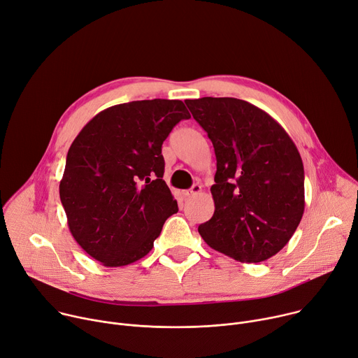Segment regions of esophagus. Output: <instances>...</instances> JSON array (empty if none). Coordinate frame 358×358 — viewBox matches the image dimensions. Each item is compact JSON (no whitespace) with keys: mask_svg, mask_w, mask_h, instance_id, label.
Wrapping results in <instances>:
<instances>
[{"mask_svg":"<svg viewBox=\"0 0 358 358\" xmlns=\"http://www.w3.org/2000/svg\"><path fill=\"white\" fill-rule=\"evenodd\" d=\"M201 185L200 184H194L189 189H187V191H184L182 194H184V197H192V196H196V194H199V192H201Z\"/></svg>","mask_w":358,"mask_h":358,"instance_id":"1","label":"esophagus"}]
</instances>
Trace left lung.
Listing matches in <instances>:
<instances>
[{"mask_svg":"<svg viewBox=\"0 0 358 358\" xmlns=\"http://www.w3.org/2000/svg\"><path fill=\"white\" fill-rule=\"evenodd\" d=\"M213 143V217L199 227L214 250L241 263L266 262L296 233L304 213V167L285 129L231 96L187 100Z\"/></svg>","mask_w":358,"mask_h":358,"instance_id":"left-lung-1","label":"left lung"}]
</instances>
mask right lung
<instances>
[{"mask_svg": "<svg viewBox=\"0 0 358 358\" xmlns=\"http://www.w3.org/2000/svg\"><path fill=\"white\" fill-rule=\"evenodd\" d=\"M189 113L180 100H143L96 114L73 141L59 182L70 231L106 267L147 255L178 211L162 180L161 145Z\"/></svg>", "mask_w": 358, "mask_h": 358, "instance_id": "1", "label": "right lung"}]
</instances>
